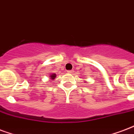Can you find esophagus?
<instances>
[{
	"mask_svg": "<svg viewBox=\"0 0 134 134\" xmlns=\"http://www.w3.org/2000/svg\"><path fill=\"white\" fill-rule=\"evenodd\" d=\"M67 73H69V74H72V73H73V71H72V70H68V71H67Z\"/></svg>",
	"mask_w": 134,
	"mask_h": 134,
	"instance_id": "1",
	"label": "esophagus"
}]
</instances>
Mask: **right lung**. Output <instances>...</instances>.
Instances as JSON below:
<instances>
[{
    "mask_svg": "<svg viewBox=\"0 0 134 134\" xmlns=\"http://www.w3.org/2000/svg\"><path fill=\"white\" fill-rule=\"evenodd\" d=\"M49 77H50V79H51V80L53 81L54 79L56 78V74H54V73L52 74H50V76H49Z\"/></svg>",
    "mask_w": 134,
    "mask_h": 134,
    "instance_id": "right-lung-1",
    "label": "right lung"
}]
</instances>
